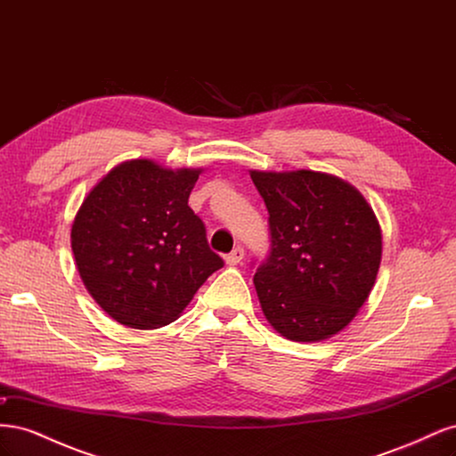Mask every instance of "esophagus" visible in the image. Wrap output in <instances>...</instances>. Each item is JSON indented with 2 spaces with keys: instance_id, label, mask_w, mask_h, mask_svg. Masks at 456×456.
Instances as JSON below:
<instances>
[{
  "instance_id": "1",
  "label": "esophagus",
  "mask_w": 456,
  "mask_h": 456,
  "mask_svg": "<svg viewBox=\"0 0 456 456\" xmlns=\"http://www.w3.org/2000/svg\"><path fill=\"white\" fill-rule=\"evenodd\" d=\"M243 255H245L243 247H233V249L224 256L226 258V265H230V266L240 265V262L243 260Z\"/></svg>"
}]
</instances>
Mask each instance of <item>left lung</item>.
I'll list each match as a JSON object with an SVG mask.
<instances>
[{
    "label": "left lung",
    "instance_id": "8db88e82",
    "mask_svg": "<svg viewBox=\"0 0 456 456\" xmlns=\"http://www.w3.org/2000/svg\"><path fill=\"white\" fill-rule=\"evenodd\" d=\"M251 178L270 215V251L253 278L266 320L291 340L338 333L377 280L382 236L375 213L330 175L251 171Z\"/></svg>",
    "mask_w": 456,
    "mask_h": 456
}]
</instances>
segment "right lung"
<instances>
[{"mask_svg": "<svg viewBox=\"0 0 456 456\" xmlns=\"http://www.w3.org/2000/svg\"><path fill=\"white\" fill-rule=\"evenodd\" d=\"M200 173L126 161L81 203L72 226L76 265L96 305L118 323L169 325L224 266L188 205Z\"/></svg>", "mask_w": 456, "mask_h": 456, "instance_id": "add662e5", "label": "right lung"}]
</instances>
